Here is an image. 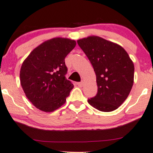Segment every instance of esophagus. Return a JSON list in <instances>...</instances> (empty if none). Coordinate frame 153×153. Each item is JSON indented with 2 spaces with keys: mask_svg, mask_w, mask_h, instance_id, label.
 <instances>
[{
  "mask_svg": "<svg viewBox=\"0 0 153 153\" xmlns=\"http://www.w3.org/2000/svg\"><path fill=\"white\" fill-rule=\"evenodd\" d=\"M77 85L79 86V87H82L83 85H84V82H78V83H77Z\"/></svg>",
  "mask_w": 153,
  "mask_h": 153,
  "instance_id": "obj_1",
  "label": "esophagus"
}]
</instances>
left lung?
Masks as SVG:
<instances>
[{"mask_svg":"<svg viewBox=\"0 0 153 153\" xmlns=\"http://www.w3.org/2000/svg\"><path fill=\"white\" fill-rule=\"evenodd\" d=\"M77 43L91 62L97 76V94L88 100V103L103 112L116 110L133 87V61L120 45L99 36L79 39Z\"/></svg>","mask_w":153,"mask_h":153,"instance_id":"obj_1","label":"left lung"}]
</instances>
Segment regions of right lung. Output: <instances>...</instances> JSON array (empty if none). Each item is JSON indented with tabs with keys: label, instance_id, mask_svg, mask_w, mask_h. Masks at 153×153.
I'll return each mask as SVG.
<instances>
[{
	"label": "right lung",
	"instance_id": "obj_1",
	"mask_svg": "<svg viewBox=\"0 0 153 153\" xmlns=\"http://www.w3.org/2000/svg\"><path fill=\"white\" fill-rule=\"evenodd\" d=\"M75 46L74 39L54 37L34 49L22 62L20 84L39 110L52 112L65 103L74 85L65 78V59Z\"/></svg>",
	"mask_w": 153,
	"mask_h": 153
}]
</instances>
